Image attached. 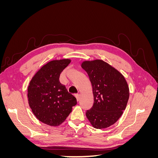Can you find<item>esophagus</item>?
<instances>
[{"label":"esophagus","mask_w":158,"mask_h":158,"mask_svg":"<svg viewBox=\"0 0 158 158\" xmlns=\"http://www.w3.org/2000/svg\"><path fill=\"white\" fill-rule=\"evenodd\" d=\"M75 97L76 98V100H77V102H78L80 100V95L79 94H76L75 95Z\"/></svg>","instance_id":"obj_1"}]
</instances>
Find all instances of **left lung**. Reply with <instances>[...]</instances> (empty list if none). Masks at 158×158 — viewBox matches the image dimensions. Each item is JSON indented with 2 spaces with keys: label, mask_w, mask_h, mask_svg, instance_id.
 Returning <instances> with one entry per match:
<instances>
[{
  "label": "left lung",
  "mask_w": 158,
  "mask_h": 158,
  "mask_svg": "<svg viewBox=\"0 0 158 158\" xmlns=\"http://www.w3.org/2000/svg\"><path fill=\"white\" fill-rule=\"evenodd\" d=\"M92 84L94 105L85 113L93 127L106 128L121 117L129 98L125 78L116 69L102 60H85L81 64Z\"/></svg>",
  "instance_id": "obj_1"
}]
</instances>
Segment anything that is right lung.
<instances>
[{"instance_id": "right-lung-1", "label": "right lung", "mask_w": 158, "mask_h": 158, "mask_svg": "<svg viewBox=\"0 0 158 158\" xmlns=\"http://www.w3.org/2000/svg\"><path fill=\"white\" fill-rule=\"evenodd\" d=\"M71 62L64 59L49 61L33 76L27 88L28 103L40 121L51 127L59 126L77 102L59 82L63 70Z\"/></svg>"}]
</instances>
